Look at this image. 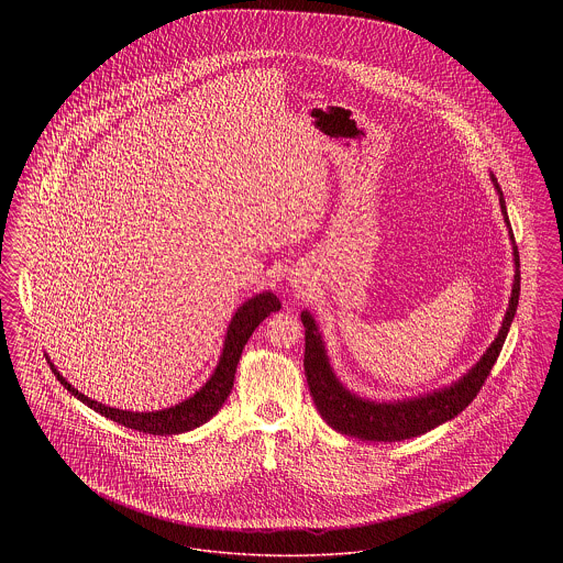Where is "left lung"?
Masks as SVG:
<instances>
[{
    "instance_id": "obj_1",
    "label": "left lung",
    "mask_w": 563,
    "mask_h": 563,
    "mask_svg": "<svg viewBox=\"0 0 563 563\" xmlns=\"http://www.w3.org/2000/svg\"><path fill=\"white\" fill-rule=\"evenodd\" d=\"M489 179H492L494 189L498 194V200H500V211H503L507 230H509L512 264H515L509 308H507V314L498 329V335L494 338L489 349L483 352L482 358L450 386L437 388L432 393H424L418 397L397 399V401H374V399L354 395L340 382V377L335 375L331 363H329L319 324L308 310H303L301 312V322L306 327L303 369H306L314 405H317L322 420L331 429L338 430L342 434H349V437L363 439V441H384V443L388 441L390 443V441L411 439V437L424 434L429 430L437 429L439 424L455 418L482 390L483 382L492 372V367L503 350V344L509 335L510 322L515 319L517 303H519V283H521L519 251H517L515 236L510 230L505 194L498 186V179L494 177V173H489Z\"/></svg>"
}]
</instances>
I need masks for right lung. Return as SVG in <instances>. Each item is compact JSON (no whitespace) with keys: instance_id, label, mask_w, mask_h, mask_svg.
<instances>
[{"instance_id":"right-lung-1","label":"right lung","mask_w":563,"mask_h":563,"mask_svg":"<svg viewBox=\"0 0 563 563\" xmlns=\"http://www.w3.org/2000/svg\"><path fill=\"white\" fill-rule=\"evenodd\" d=\"M278 310H280V301L272 291L249 297L241 308L234 312L232 321L228 324L223 349L219 354V363H217L211 377L200 386V390H196L186 401L164 407L158 411H129V409H118V407H109L106 402L95 401V399L86 397L78 388H74L63 377V374H58V369L54 367L51 358H48V363L53 367L56 379L74 397H78V401L88 405L90 409H95L97 413L106 416L109 420H113V422H118L126 429L147 432V434H162V437L181 434V432L202 427L221 409V405L232 393L234 374H236L244 344L249 342V338L253 335L257 324L269 317L272 312H278Z\"/></svg>"}]
</instances>
